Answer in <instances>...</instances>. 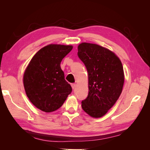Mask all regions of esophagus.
<instances>
[{"label":"esophagus","instance_id":"1","mask_svg":"<svg viewBox=\"0 0 150 150\" xmlns=\"http://www.w3.org/2000/svg\"><path fill=\"white\" fill-rule=\"evenodd\" d=\"M71 87H72V89H74L76 88V84L75 83H72L71 84Z\"/></svg>","mask_w":150,"mask_h":150}]
</instances>
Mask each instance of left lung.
I'll return each instance as SVG.
<instances>
[{"instance_id": "1", "label": "left lung", "mask_w": 150, "mask_h": 150, "mask_svg": "<svg viewBox=\"0 0 150 150\" xmlns=\"http://www.w3.org/2000/svg\"><path fill=\"white\" fill-rule=\"evenodd\" d=\"M78 49V57L88 73L89 93L81 106L91 117H101L122 92L125 80L122 63L114 52L97 44L83 42Z\"/></svg>"}]
</instances>
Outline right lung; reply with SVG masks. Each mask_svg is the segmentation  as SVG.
I'll return each mask as SVG.
<instances>
[{"mask_svg": "<svg viewBox=\"0 0 150 150\" xmlns=\"http://www.w3.org/2000/svg\"><path fill=\"white\" fill-rule=\"evenodd\" d=\"M72 49V46L49 44L35 54L26 68L23 83L27 96L42 111L57 110L71 93L60 64Z\"/></svg>", "mask_w": 150, "mask_h": 150, "instance_id": "obj_1", "label": "right lung"}]
</instances>
